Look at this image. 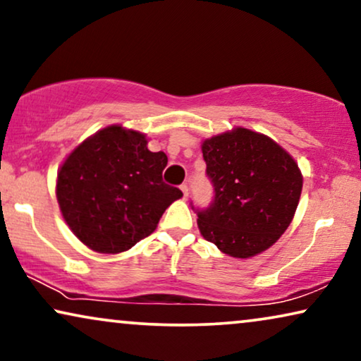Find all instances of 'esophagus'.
<instances>
[{
    "label": "esophagus",
    "instance_id": "1",
    "mask_svg": "<svg viewBox=\"0 0 361 361\" xmlns=\"http://www.w3.org/2000/svg\"><path fill=\"white\" fill-rule=\"evenodd\" d=\"M180 190H182V194H184V199H187V197H189V185L182 184L180 185Z\"/></svg>",
    "mask_w": 361,
    "mask_h": 361
}]
</instances>
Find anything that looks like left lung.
Instances as JSON below:
<instances>
[{"instance_id": "8db88e82", "label": "left lung", "mask_w": 361, "mask_h": 361, "mask_svg": "<svg viewBox=\"0 0 361 361\" xmlns=\"http://www.w3.org/2000/svg\"><path fill=\"white\" fill-rule=\"evenodd\" d=\"M215 199L199 210L202 236L231 258H251L288 230L302 192L298 162L261 133L233 128L202 142Z\"/></svg>"}]
</instances>
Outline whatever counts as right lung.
<instances>
[{"label": "right lung", "mask_w": 361, "mask_h": 361, "mask_svg": "<svg viewBox=\"0 0 361 361\" xmlns=\"http://www.w3.org/2000/svg\"><path fill=\"white\" fill-rule=\"evenodd\" d=\"M166 166L167 156L147 149L140 131L111 125L88 136L57 172L56 195L68 228L97 253L133 248L182 197L162 180Z\"/></svg>", "instance_id": "obj_1"}]
</instances>
